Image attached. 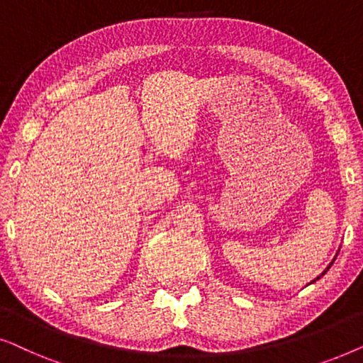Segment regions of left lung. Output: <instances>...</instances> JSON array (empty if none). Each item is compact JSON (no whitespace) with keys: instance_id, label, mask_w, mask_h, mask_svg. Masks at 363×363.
<instances>
[{"instance_id":"obj_1","label":"left lung","mask_w":363,"mask_h":363,"mask_svg":"<svg viewBox=\"0 0 363 363\" xmlns=\"http://www.w3.org/2000/svg\"><path fill=\"white\" fill-rule=\"evenodd\" d=\"M330 266H332V262H330ZM330 266H329V267H330ZM329 267H327V269H329ZM322 274H325V271H324V272H322ZM317 279H319V277H317Z\"/></svg>"}]
</instances>
